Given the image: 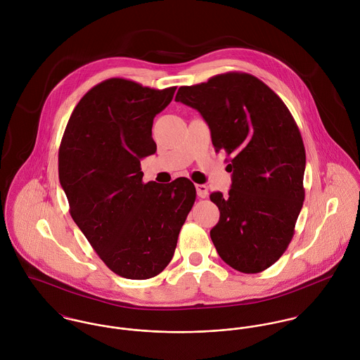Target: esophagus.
<instances>
[{"mask_svg": "<svg viewBox=\"0 0 360 360\" xmlns=\"http://www.w3.org/2000/svg\"><path fill=\"white\" fill-rule=\"evenodd\" d=\"M197 195L200 197V198H206L207 197V187H206L205 184H197Z\"/></svg>", "mask_w": 360, "mask_h": 360, "instance_id": "34e87169", "label": "esophagus"}]
</instances>
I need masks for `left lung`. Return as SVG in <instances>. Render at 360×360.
Listing matches in <instances>:
<instances>
[{
  "instance_id": "8db88e82",
  "label": "left lung",
  "mask_w": 360,
  "mask_h": 360,
  "mask_svg": "<svg viewBox=\"0 0 360 360\" xmlns=\"http://www.w3.org/2000/svg\"><path fill=\"white\" fill-rule=\"evenodd\" d=\"M174 100L202 115L216 153L233 156L229 194H210L220 210L210 230L219 257L238 271H263L285 252L305 200L307 155L291 112L263 82L240 72L183 86Z\"/></svg>"
}]
</instances>
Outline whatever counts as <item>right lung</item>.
I'll use <instances>...</instances> for the list:
<instances>
[{"label": "right lung", "instance_id": "right-lung-1", "mask_svg": "<svg viewBox=\"0 0 360 360\" xmlns=\"http://www.w3.org/2000/svg\"><path fill=\"white\" fill-rule=\"evenodd\" d=\"M174 91L108 79L76 105L60 141L59 181L70 216L103 263L124 278H151L169 264L195 202L186 177L143 183L140 162L156 151L154 117Z\"/></svg>", "mask_w": 360, "mask_h": 360}]
</instances>
